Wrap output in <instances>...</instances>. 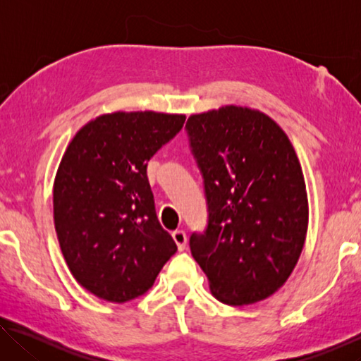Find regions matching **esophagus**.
<instances>
[{"instance_id":"34e87169","label":"esophagus","mask_w":361,"mask_h":361,"mask_svg":"<svg viewBox=\"0 0 361 361\" xmlns=\"http://www.w3.org/2000/svg\"><path fill=\"white\" fill-rule=\"evenodd\" d=\"M172 237H173V240L176 242V245H178L180 252H183V250L186 248V242H188L186 232L181 231V229H176V231L172 232Z\"/></svg>"}]
</instances>
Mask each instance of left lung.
Wrapping results in <instances>:
<instances>
[{
	"mask_svg": "<svg viewBox=\"0 0 361 361\" xmlns=\"http://www.w3.org/2000/svg\"><path fill=\"white\" fill-rule=\"evenodd\" d=\"M204 180L207 228L189 248L216 299L262 301L295 269L307 232L301 164L285 132L264 113L223 106L186 122Z\"/></svg>",
	"mask_w": 361,
	"mask_h": 361,
	"instance_id": "8db88e82",
	"label": "left lung"
}]
</instances>
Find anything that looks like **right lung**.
Listing matches in <instances>:
<instances>
[{
  "instance_id": "1",
  "label": "right lung",
  "mask_w": 361,
  "mask_h": 361,
  "mask_svg": "<svg viewBox=\"0 0 361 361\" xmlns=\"http://www.w3.org/2000/svg\"><path fill=\"white\" fill-rule=\"evenodd\" d=\"M186 116L103 114L79 130L54 183V223L66 264L85 290L109 302L148 291L176 253L159 223L148 161Z\"/></svg>"
}]
</instances>
